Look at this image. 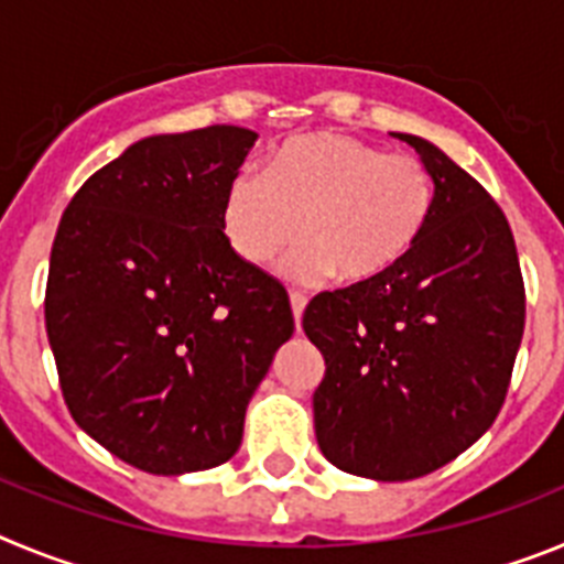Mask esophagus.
I'll list each match as a JSON object with an SVG mask.
<instances>
[{
    "mask_svg": "<svg viewBox=\"0 0 564 564\" xmlns=\"http://www.w3.org/2000/svg\"><path fill=\"white\" fill-rule=\"evenodd\" d=\"M307 299L302 293H291V307H293V318H296V327L302 325V313H305Z\"/></svg>",
    "mask_w": 564,
    "mask_h": 564,
    "instance_id": "obj_1",
    "label": "esophagus"
}]
</instances>
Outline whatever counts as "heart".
Segmentation results:
<instances>
[{"label":"heart","instance_id":"heart-1","mask_svg":"<svg viewBox=\"0 0 564 564\" xmlns=\"http://www.w3.org/2000/svg\"><path fill=\"white\" fill-rule=\"evenodd\" d=\"M435 203V174L417 154L325 129L282 143L265 174H231L220 223L234 253L251 265H265L302 228L305 237L279 262V273L299 285L333 273L370 282L417 246Z\"/></svg>","mask_w":564,"mask_h":564}]
</instances>
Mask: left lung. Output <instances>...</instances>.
Returning a JSON list of instances; mask_svg holds the SVG:
<instances>
[{"instance_id":"8db88e82","label":"left lung","mask_w":564,"mask_h":564,"mask_svg":"<svg viewBox=\"0 0 564 564\" xmlns=\"http://www.w3.org/2000/svg\"><path fill=\"white\" fill-rule=\"evenodd\" d=\"M432 169L435 214L392 271L307 305L325 356L318 449L341 471L415 480L495 423L525 327V285L502 208L449 154L395 132Z\"/></svg>"}]
</instances>
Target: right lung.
Listing matches in <instances>:
<instances>
[{
    "label": "right lung",
    "mask_w": 564,
    "mask_h": 564,
    "mask_svg": "<svg viewBox=\"0 0 564 564\" xmlns=\"http://www.w3.org/2000/svg\"><path fill=\"white\" fill-rule=\"evenodd\" d=\"M257 132L152 134L76 192L50 251L44 325L73 421L149 475L231 460L273 352L285 288L239 259L226 183Z\"/></svg>",
    "instance_id": "obj_1"
}]
</instances>
